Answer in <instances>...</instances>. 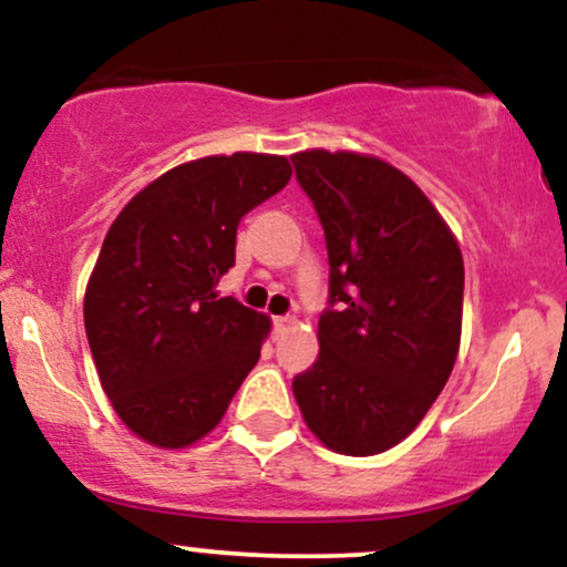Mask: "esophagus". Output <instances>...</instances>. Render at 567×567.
<instances>
[{
    "instance_id": "34e87169",
    "label": "esophagus",
    "mask_w": 567,
    "mask_h": 567,
    "mask_svg": "<svg viewBox=\"0 0 567 567\" xmlns=\"http://www.w3.org/2000/svg\"><path fill=\"white\" fill-rule=\"evenodd\" d=\"M292 322H296V320H292V317H288V315L275 317V330H277V333H285V330H288Z\"/></svg>"
}]
</instances>
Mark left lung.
Returning <instances> with one entry per match:
<instances>
[{
	"label": "left lung",
	"instance_id": "8db88e82",
	"mask_svg": "<svg viewBox=\"0 0 567 567\" xmlns=\"http://www.w3.org/2000/svg\"><path fill=\"white\" fill-rule=\"evenodd\" d=\"M328 243L320 357L292 379L306 426L330 451L375 455L421 424L461 343L464 258L405 173L354 152L292 154Z\"/></svg>",
	"mask_w": 567,
	"mask_h": 567
}]
</instances>
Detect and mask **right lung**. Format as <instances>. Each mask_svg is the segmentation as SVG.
I'll return each mask as SVG.
<instances>
[{
    "instance_id": "obj_1",
    "label": "right lung",
    "mask_w": 567,
    "mask_h": 567,
    "mask_svg": "<svg viewBox=\"0 0 567 567\" xmlns=\"http://www.w3.org/2000/svg\"><path fill=\"white\" fill-rule=\"evenodd\" d=\"M288 157L237 152L173 167L122 207L103 239L84 330L103 392L148 445L218 426L271 320L218 296L245 213L290 181Z\"/></svg>"
}]
</instances>
